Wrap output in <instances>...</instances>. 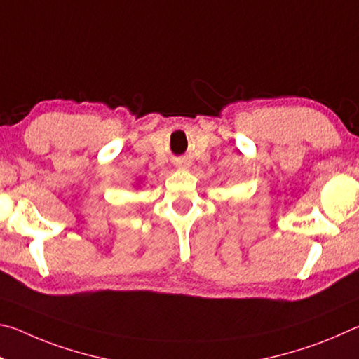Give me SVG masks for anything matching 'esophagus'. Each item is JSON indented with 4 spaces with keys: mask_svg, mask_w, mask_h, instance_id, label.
Here are the masks:
<instances>
[{
    "mask_svg": "<svg viewBox=\"0 0 359 359\" xmlns=\"http://www.w3.org/2000/svg\"><path fill=\"white\" fill-rule=\"evenodd\" d=\"M175 168L188 169V168H190V161H188L187 158H177V160H175Z\"/></svg>",
    "mask_w": 359,
    "mask_h": 359,
    "instance_id": "34e87169",
    "label": "esophagus"
}]
</instances>
